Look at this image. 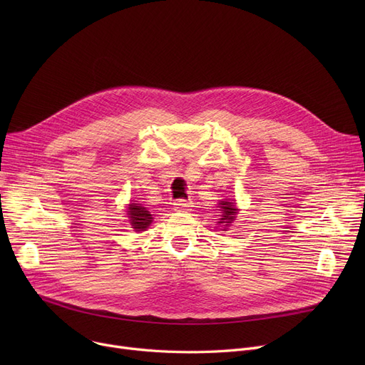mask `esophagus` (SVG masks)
Segmentation results:
<instances>
[{"label":"esophagus","instance_id":"1","mask_svg":"<svg viewBox=\"0 0 365 365\" xmlns=\"http://www.w3.org/2000/svg\"><path fill=\"white\" fill-rule=\"evenodd\" d=\"M189 207H190V202L186 200H178L173 202V210H175V212H187Z\"/></svg>","mask_w":365,"mask_h":365}]
</instances>
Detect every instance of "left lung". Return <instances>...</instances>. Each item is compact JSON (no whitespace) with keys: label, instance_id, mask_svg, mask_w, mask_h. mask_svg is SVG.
Returning <instances> with one entry per match:
<instances>
[{"label":"left lung","instance_id":"left-lung-1","mask_svg":"<svg viewBox=\"0 0 365 365\" xmlns=\"http://www.w3.org/2000/svg\"><path fill=\"white\" fill-rule=\"evenodd\" d=\"M219 225H223V229L222 231H226V229L231 226V223L235 222L237 219V215H238V208H237V204L235 201H229V200H225V201H220L219 202Z\"/></svg>","mask_w":365,"mask_h":365}]
</instances>
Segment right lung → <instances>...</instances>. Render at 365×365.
<instances>
[{
	"instance_id": "obj_1",
	"label": "right lung",
	"mask_w": 365,
	"mask_h": 365,
	"mask_svg": "<svg viewBox=\"0 0 365 365\" xmlns=\"http://www.w3.org/2000/svg\"><path fill=\"white\" fill-rule=\"evenodd\" d=\"M127 217L131 225V227L136 232L146 231L148 226L152 223V215L148 212V210L138 202H130L127 208Z\"/></svg>"
}]
</instances>
